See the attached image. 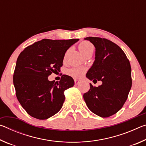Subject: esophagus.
<instances>
[{
	"instance_id": "obj_1",
	"label": "esophagus",
	"mask_w": 146,
	"mask_h": 146,
	"mask_svg": "<svg viewBox=\"0 0 146 146\" xmlns=\"http://www.w3.org/2000/svg\"><path fill=\"white\" fill-rule=\"evenodd\" d=\"M80 83V80H76V79H75V84H78Z\"/></svg>"
}]
</instances>
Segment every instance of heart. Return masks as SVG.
I'll list each match as a JSON object with an SVG mask.
<instances>
[{
  "label": "heart",
  "instance_id": "1",
  "mask_svg": "<svg viewBox=\"0 0 146 146\" xmlns=\"http://www.w3.org/2000/svg\"><path fill=\"white\" fill-rule=\"evenodd\" d=\"M79 49L84 55H86L89 52L93 51L94 46L92 44L88 41H84L79 44ZM86 69L84 67L75 66L68 70V74L69 75L73 76L74 78H81L86 73Z\"/></svg>",
  "mask_w": 146,
  "mask_h": 146
}]
</instances>
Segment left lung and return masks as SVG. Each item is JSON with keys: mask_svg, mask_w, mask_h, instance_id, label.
Masks as SVG:
<instances>
[{"mask_svg": "<svg viewBox=\"0 0 146 146\" xmlns=\"http://www.w3.org/2000/svg\"><path fill=\"white\" fill-rule=\"evenodd\" d=\"M95 47V60L86 76L102 81V85L84 94L86 105L93 113L106 118L117 113L126 101L131 88V68L125 53L117 44L100 37H86Z\"/></svg>", "mask_w": 146, "mask_h": 146, "instance_id": "left-lung-1", "label": "left lung"}]
</instances>
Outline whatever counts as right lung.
<instances>
[{"instance_id": "right-lung-1", "label": "right lung", "mask_w": 146, "mask_h": 146, "mask_svg": "<svg viewBox=\"0 0 146 146\" xmlns=\"http://www.w3.org/2000/svg\"><path fill=\"white\" fill-rule=\"evenodd\" d=\"M78 39H42L20 53L13 74L17 99L28 114L46 120L57 113L65 100L64 91L74 86L70 76L62 75L58 82L49 81L52 73L60 71L66 51Z\"/></svg>"}]
</instances>
